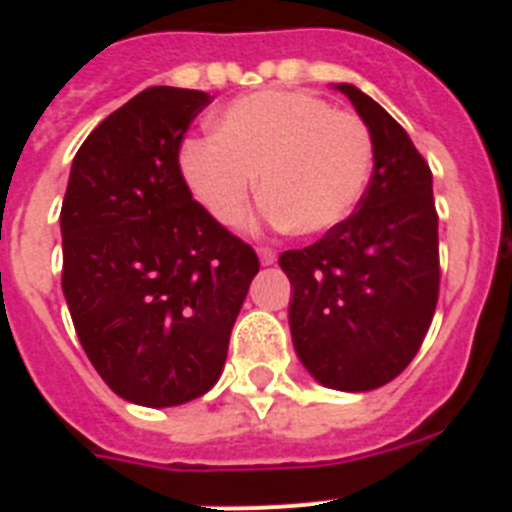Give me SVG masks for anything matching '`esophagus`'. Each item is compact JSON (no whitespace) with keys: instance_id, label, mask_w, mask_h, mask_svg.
I'll list each match as a JSON object with an SVG mask.
<instances>
[{"instance_id":"34e87169","label":"esophagus","mask_w":512,"mask_h":512,"mask_svg":"<svg viewBox=\"0 0 512 512\" xmlns=\"http://www.w3.org/2000/svg\"><path fill=\"white\" fill-rule=\"evenodd\" d=\"M259 259H261V264H264V266H271L274 261H277V251H274V248H269V246H261L259 248Z\"/></svg>"}]
</instances>
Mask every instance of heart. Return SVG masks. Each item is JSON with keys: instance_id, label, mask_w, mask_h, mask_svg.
Wrapping results in <instances>:
<instances>
[{"instance_id": "obj_1", "label": "heart", "mask_w": 512, "mask_h": 512, "mask_svg": "<svg viewBox=\"0 0 512 512\" xmlns=\"http://www.w3.org/2000/svg\"><path fill=\"white\" fill-rule=\"evenodd\" d=\"M212 138L189 140L182 174L207 212L241 225L256 197L295 235L346 223L372 176L374 143L359 115L307 92L266 89L238 97L210 122Z\"/></svg>"}]
</instances>
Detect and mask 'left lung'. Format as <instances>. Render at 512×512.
<instances>
[{
    "mask_svg": "<svg viewBox=\"0 0 512 512\" xmlns=\"http://www.w3.org/2000/svg\"><path fill=\"white\" fill-rule=\"evenodd\" d=\"M369 125L372 182L346 223L284 251L289 328L307 372L330 390L369 392L418 354L438 302V212L431 166L390 112L338 84Z\"/></svg>",
    "mask_w": 512,
    "mask_h": 512,
    "instance_id": "left-lung-1",
    "label": "left lung"
}]
</instances>
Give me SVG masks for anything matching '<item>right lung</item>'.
Instances as JSON below:
<instances>
[{"label":"right lung","instance_id":"right-lung-1","mask_svg":"<svg viewBox=\"0 0 512 512\" xmlns=\"http://www.w3.org/2000/svg\"><path fill=\"white\" fill-rule=\"evenodd\" d=\"M212 102L151 87L104 117L76 151L61 207L76 336L122 400L171 408L223 372L259 256L192 200L179 148Z\"/></svg>","mask_w":512,"mask_h":512}]
</instances>
